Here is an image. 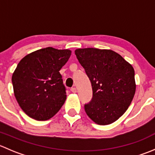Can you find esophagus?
Instances as JSON below:
<instances>
[{
	"label": "esophagus",
	"mask_w": 155,
	"mask_h": 155,
	"mask_svg": "<svg viewBox=\"0 0 155 155\" xmlns=\"http://www.w3.org/2000/svg\"><path fill=\"white\" fill-rule=\"evenodd\" d=\"M70 91H71L73 92V93H76V87H72V88L70 89Z\"/></svg>",
	"instance_id": "esophagus-1"
}]
</instances>
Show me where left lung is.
I'll list each match as a JSON object with an SVG mask.
<instances>
[{
  "label": "left lung",
  "mask_w": 155,
  "mask_h": 155,
  "mask_svg": "<svg viewBox=\"0 0 155 155\" xmlns=\"http://www.w3.org/2000/svg\"><path fill=\"white\" fill-rule=\"evenodd\" d=\"M75 54L91 83L93 97L85 105L87 116L100 125L115 122L124 115L135 94L134 68L110 49L78 48Z\"/></svg>",
  "instance_id": "obj_1"
}]
</instances>
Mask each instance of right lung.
I'll return each instance as SVG.
<instances>
[{
	"label": "right lung",
	"mask_w": 155,
	"mask_h": 155,
	"mask_svg": "<svg viewBox=\"0 0 155 155\" xmlns=\"http://www.w3.org/2000/svg\"><path fill=\"white\" fill-rule=\"evenodd\" d=\"M70 49L47 47L25 56L12 73L18 105L30 118L46 121L61 108L67 95L60 70L71 55Z\"/></svg>",
	"instance_id": "right-lung-1"
}]
</instances>
